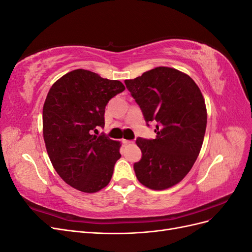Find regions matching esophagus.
<instances>
[{
    "label": "esophagus",
    "mask_w": 252,
    "mask_h": 252,
    "mask_svg": "<svg viewBox=\"0 0 252 252\" xmlns=\"http://www.w3.org/2000/svg\"><path fill=\"white\" fill-rule=\"evenodd\" d=\"M122 143L125 144V145H128V144H133V141H130V140H122Z\"/></svg>",
    "instance_id": "esophagus-1"
}]
</instances>
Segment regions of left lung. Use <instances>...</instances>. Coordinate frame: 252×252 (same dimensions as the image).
I'll use <instances>...</instances> for the list:
<instances>
[{
  "label": "left lung",
  "mask_w": 252,
  "mask_h": 252,
  "mask_svg": "<svg viewBox=\"0 0 252 252\" xmlns=\"http://www.w3.org/2000/svg\"><path fill=\"white\" fill-rule=\"evenodd\" d=\"M125 85L147 126L156 123L155 139L135 141L142 151L133 164L136 178L154 190L178 184L192 168L204 141L207 111L200 88L189 75L169 67H157Z\"/></svg>",
  "instance_id": "1"
}]
</instances>
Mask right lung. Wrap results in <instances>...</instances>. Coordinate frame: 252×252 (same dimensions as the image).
<instances>
[{
    "mask_svg": "<svg viewBox=\"0 0 252 252\" xmlns=\"http://www.w3.org/2000/svg\"><path fill=\"white\" fill-rule=\"evenodd\" d=\"M125 90L120 81L89 70L66 73L50 88L43 107V134L53 168L68 185L93 193L108 185L121 158L120 142L102 133L105 107Z\"/></svg>",
    "mask_w": 252,
    "mask_h": 252,
    "instance_id": "1",
    "label": "right lung"
}]
</instances>
